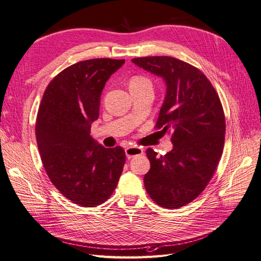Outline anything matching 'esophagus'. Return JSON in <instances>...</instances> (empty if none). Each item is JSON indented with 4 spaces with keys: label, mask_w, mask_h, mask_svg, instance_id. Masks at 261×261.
I'll return each instance as SVG.
<instances>
[{
    "label": "esophagus",
    "mask_w": 261,
    "mask_h": 261,
    "mask_svg": "<svg viewBox=\"0 0 261 261\" xmlns=\"http://www.w3.org/2000/svg\"><path fill=\"white\" fill-rule=\"evenodd\" d=\"M125 153H126V156H127V159H132V158H134V156L143 154L144 150L139 147L130 146V147H127L125 149Z\"/></svg>",
    "instance_id": "obj_1"
}]
</instances>
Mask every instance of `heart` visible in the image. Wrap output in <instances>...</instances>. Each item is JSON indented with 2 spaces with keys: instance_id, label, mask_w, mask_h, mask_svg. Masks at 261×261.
Wrapping results in <instances>:
<instances>
[{
  "instance_id": "b5f03b06",
  "label": "heart",
  "mask_w": 261,
  "mask_h": 261,
  "mask_svg": "<svg viewBox=\"0 0 261 261\" xmlns=\"http://www.w3.org/2000/svg\"><path fill=\"white\" fill-rule=\"evenodd\" d=\"M144 85H150V82L146 77H143V76H133L128 82L129 89L137 88V87H141Z\"/></svg>"
}]
</instances>
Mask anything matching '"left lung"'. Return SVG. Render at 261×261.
Returning a JSON list of instances; mask_svg holds the SVG:
<instances>
[{
	"instance_id": "obj_1",
	"label": "left lung",
	"mask_w": 261,
	"mask_h": 261,
	"mask_svg": "<svg viewBox=\"0 0 261 261\" xmlns=\"http://www.w3.org/2000/svg\"><path fill=\"white\" fill-rule=\"evenodd\" d=\"M132 62L161 77L167 86L155 124L173 130V149L156 156L147 149L150 170L146 191L155 203L174 209L201 194L222 155L225 118L216 89L198 68L171 57H146Z\"/></svg>"
}]
</instances>
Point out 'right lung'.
<instances>
[{"label": "right lung", "mask_w": 261, "mask_h": 261, "mask_svg": "<svg viewBox=\"0 0 261 261\" xmlns=\"http://www.w3.org/2000/svg\"><path fill=\"white\" fill-rule=\"evenodd\" d=\"M125 60L92 59L62 70L46 87L36 122V138L52 184L82 207L110 198L125 164L122 147L106 148L90 136L106 83Z\"/></svg>", "instance_id": "obj_1"}]
</instances>
